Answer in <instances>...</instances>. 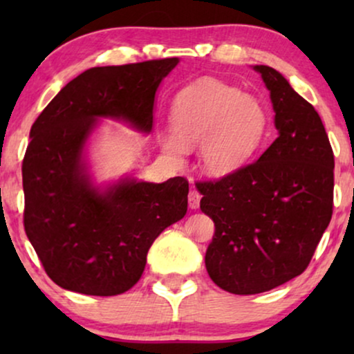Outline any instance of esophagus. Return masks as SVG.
<instances>
[{
	"instance_id": "obj_1",
	"label": "esophagus",
	"mask_w": 354,
	"mask_h": 354,
	"mask_svg": "<svg viewBox=\"0 0 354 354\" xmlns=\"http://www.w3.org/2000/svg\"><path fill=\"white\" fill-rule=\"evenodd\" d=\"M200 200L201 195L196 190H192L188 193V206H190L192 209H198V207H200Z\"/></svg>"
}]
</instances>
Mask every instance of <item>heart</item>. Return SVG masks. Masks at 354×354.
I'll return each instance as SVG.
<instances>
[{
	"instance_id": "b5f03b06",
	"label": "heart",
	"mask_w": 354,
	"mask_h": 354,
	"mask_svg": "<svg viewBox=\"0 0 354 354\" xmlns=\"http://www.w3.org/2000/svg\"><path fill=\"white\" fill-rule=\"evenodd\" d=\"M171 122L174 133L161 137L169 161L182 164L187 147L200 145L203 171L214 177L245 166L268 132V114L258 98L212 79L196 82L176 96Z\"/></svg>"
}]
</instances>
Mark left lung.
Here are the masks:
<instances>
[{
    "instance_id": "obj_1",
    "label": "left lung",
    "mask_w": 354,
    "mask_h": 354,
    "mask_svg": "<svg viewBox=\"0 0 354 354\" xmlns=\"http://www.w3.org/2000/svg\"><path fill=\"white\" fill-rule=\"evenodd\" d=\"M253 69L269 90L277 138L256 162L196 187L216 225L207 274L235 295L269 292L301 274L333 205V153L317 111L279 71Z\"/></svg>"
}]
</instances>
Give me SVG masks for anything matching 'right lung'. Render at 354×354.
Instances as JSON below:
<instances>
[{
  "mask_svg": "<svg viewBox=\"0 0 354 354\" xmlns=\"http://www.w3.org/2000/svg\"><path fill=\"white\" fill-rule=\"evenodd\" d=\"M180 59L91 67L61 88L30 129L22 162L24 227L61 288L113 297L142 277L153 241L187 214L188 182L122 176L98 183L88 148L100 120L153 130L154 98Z\"/></svg>",
  "mask_w": 354,
  "mask_h": 354,
  "instance_id": "obj_1",
  "label": "right lung"
}]
</instances>
